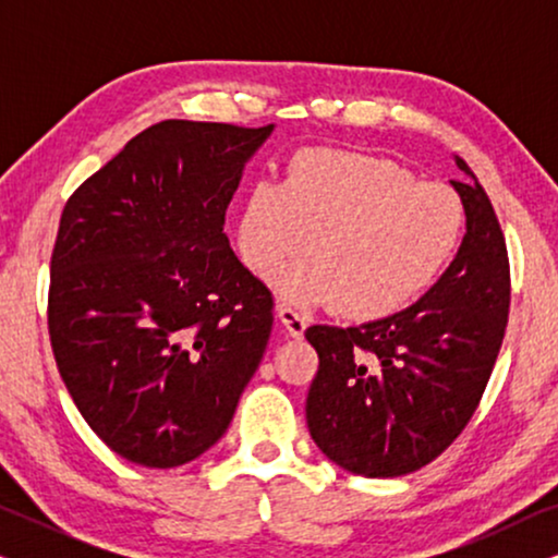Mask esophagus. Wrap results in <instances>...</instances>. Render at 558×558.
Wrapping results in <instances>:
<instances>
[{"mask_svg":"<svg viewBox=\"0 0 558 558\" xmlns=\"http://www.w3.org/2000/svg\"><path fill=\"white\" fill-rule=\"evenodd\" d=\"M277 315H279L281 325L287 327V332L292 335V338H302L304 330H307V317H304L300 310L289 307V304H279Z\"/></svg>","mask_w":558,"mask_h":558,"instance_id":"obj_1","label":"esophagus"}]
</instances>
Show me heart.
<instances>
[{"label":"heart","instance_id":"1","mask_svg":"<svg viewBox=\"0 0 558 558\" xmlns=\"http://www.w3.org/2000/svg\"><path fill=\"white\" fill-rule=\"evenodd\" d=\"M462 228L460 197L445 185L416 182L384 157L304 149L281 185L248 190L235 243L256 274L307 246L312 258L277 277L281 296L335 302L353 319H384L434 284L460 248Z\"/></svg>","mask_w":558,"mask_h":558}]
</instances>
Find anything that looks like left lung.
I'll use <instances>...</instances> for the list:
<instances>
[{
  "label": "left lung",
  "instance_id": "1",
  "mask_svg": "<svg viewBox=\"0 0 558 558\" xmlns=\"http://www.w3.org/2000/svg\"><path fill=\"white\" fill-rule=\"evenodd\" d=\"M454 162L468 174L452 180L468 233L437 284L391 317L304 332L319 355L310 434L353 475L399 477L437 460L480 407L506 338V235L475 174Z\"/></svg>",
  "mask_w": 558,
  "mask_h": 558
}]
</instances>
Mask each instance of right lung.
Listing matches in <instances>:
<instances>
[{"label":"right lung","mask_w":558,"mask_h":558,"mask_svg":"<svg viewBox=\"0 0 558 558\" xmlns=\"http://www.w3.org/2000/svg\"><path fill=\"white\" fill-rule=\"evenodd\" d=\"M269 126L167 119L68 197L50 256L60 378L106 447L180 468L223 437L274 325L226 208Z\"/></svg>","instance_id":"right-lung-1"}]
</instances>
